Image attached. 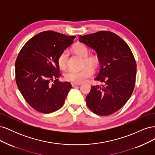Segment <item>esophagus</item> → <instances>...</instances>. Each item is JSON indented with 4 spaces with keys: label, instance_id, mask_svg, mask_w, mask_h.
Instances as JSON below:
<instances>
[{
    "label": "esophagus",
    "instance_id": "34e87169",
    "mask_svg": "<svg viewBox=\"0 0 155 155\" xmlns=\"http://www.w3.org/2000/svg\"><path fill=\"white\" fill-rule=\"evenodd\" d=\"M81 83H72V86L73 87H76V86H78V85H80Z\"/></svg>",
    "mask_w": 155,
    "mask_h": 155
}]
</instances>
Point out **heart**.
Listing matches in <instances>:
<instances>
[{
	"mask_svg": "<svg viewBox=\"0 0 155 155\" xmlns=\"http://www.w3.org/2000/svg\"><path fill=\"white\" fill-rule=\"evenodd\" d=\"M73 50L84 58V66H91L93 68H96L100 64V58L96 54L88 55V50L87 46L81 43H78L73 46ZM68 58L67 50H64L59 55L58 62L59 66L61 68L67 67ZM93 70L89 67H86L83 69L79 70H70L64 74V78L68 81L76 83H80L85 81L87 79L92 76Z\"/></svg>",
	"mask_w": 155,
	"mask_h": 155,
	"instance_id": "b5f03b06",
	"label": "heart"
}]
</instances>
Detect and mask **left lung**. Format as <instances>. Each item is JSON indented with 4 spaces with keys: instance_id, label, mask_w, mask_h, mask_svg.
<instances>
[{
    "instance_id": "obj_1",
    "label": "left lung",
    "mask_w": 155,
    "mask_h": 155,
    "mask_svg": "<svg viewBox=\"0 0 155 155\" xmlns=\"http://www.w3.org/2000/svg\"><path fill=\"white\" fill-rule=\"evenodd\" d=\"M79 41L96 51L101 68L95 80L104 83L91 87L87 105L97 115L113 114L126 104L134 90L137 64L132 51L121 37L110 31L80 35Z\"/></svg>"
}]
</instances>
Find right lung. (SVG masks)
Returning a JSON list of instances; mask_svg holds the SVG:
<instances>
[{
	"label": "right lung",
	"mask_w": 155,
	"mask_h": 155,
	"mask_svg": "<svg viewBox=\"0 0 155 155\" xmlns=\"http://www.w3.org/2000/svg\"><path fill=\"white\" fill-rule=\"evenodd\" d=\"M75 38L53 31H43L28 41L18 54L15 61L17 85L37 111L49 114L63 105L72 85L58 80L61 74L58 59Z\"/></svg>",
	"instance_id": "obj_1"
}]
</instances>
